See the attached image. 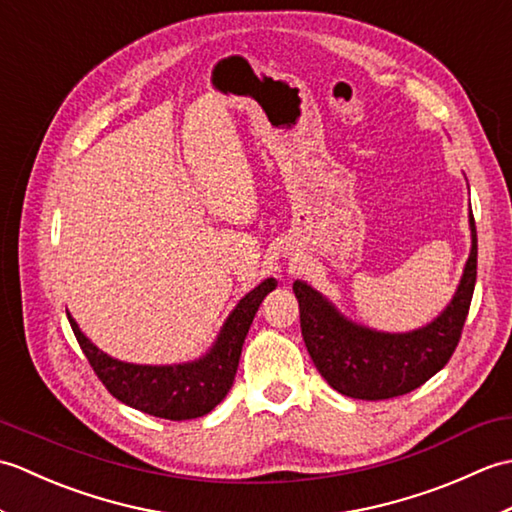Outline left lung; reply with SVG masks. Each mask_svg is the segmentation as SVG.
Instances as JSON below:
<instances>
[{"mask_svg":"<svg viewBox=\"0 0 512 512\" xmlns=\"http://www.w3.org/2000/svg\"><path fill=\"white\" fill-rule=\"evenodd\" d=\"M471 239L469 262L447 310L427 328L407 334H383L354 325L308 284H292L299 301L303 341L332 389L358 400H385L418 389L449 363L460 343L475 290L477 233L473 213Z\"/></svg>","mask_w":512,"mask_h":512,"instance_id":"left-lung-1","label":"left lung"}]
</instances>
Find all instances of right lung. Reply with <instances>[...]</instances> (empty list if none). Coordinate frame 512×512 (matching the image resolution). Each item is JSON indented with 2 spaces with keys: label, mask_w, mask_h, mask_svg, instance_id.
I'll return each instance as SVG.
<instances>
[{
  "label": "right lung",
  "mask_w": 512,
  "mask_h": 512,
  "mask_svg": "<svg viewBox=\"0 0 512 512\" xmlns=\"http://www.w3.org/2000/svg\"><path fill=\"white\" fill-rule=\"evenodd\" d=\"M277 288L275 279H266L237 303L217 336L213 350L195 363L184 365H132L103 354L85 339L79 325L68 314L72 332L88 358L94 374L110 394L149 416L165 420H191L209 413L233 387L235 372L242 356V345L259 303L270 290Z\"/></svg>",
  "instance_id": "1"
}]
</instances>
